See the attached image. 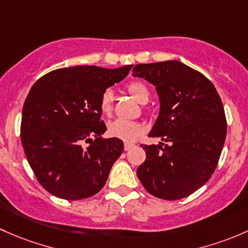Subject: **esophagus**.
<instances>
[{
	"label": "esophagus",
	"instance_id": "obj_1",
	"mask_svg": "<svg viewBox=\"0 0 248 248\" xmlns=\"http://www.w3.org/2000/svg\"><path fill=\"white\" fill-rule=\"evenodd\" d=\"M135 145L132 144V143H124V150L125 152H127V150H130V149H132V148H134Z\"/></svg>",
	"mask_w": 248,
	"mask_h": 248
}]
</instances>
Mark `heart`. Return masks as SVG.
<instances>
[{
	"label": "heart",
	"instance_id": "b5f03b06",
	"mask_svg": "<svg viewBox=\"0 0 248 248\" xmlns=\"http://www.w3.org/2000/svg\"><path fill=\"white\" fill-rule=\"evenodd\" d=\"M127 92L136 99L139 103L147 104L149 100V89L141 81H132L127 85ZM114 106V94L112 89H106L103 92L99 100L100 111L105 116H111ZM107 132L111 137L131 142L143 134V126L139 122L125 121V119H114L107 125Z\"/></svg>",
	"mask_w": 248,
	"mask_h": 248
}]
</instances>
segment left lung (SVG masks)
I'll return each instance as SVG.
<instances>
[{"label":"left lung","mask_w":248,"mask_h":248,"mask_svg":"<svg viewBox=\"0 0 248 248\" xmlns=\"http://www.w3.org/2000/svg\"><path fill=\"white\" fill-rule=\"evenodd\" d=\"M132 71L156 88L160 113L149 137L162 141L141 144L145 161L137 177L155 197H187L210 179L221 156L227 134L221 98L209 78L178 61L137 64Z\"/></svg>","instance_id":"1"}]
</instances>
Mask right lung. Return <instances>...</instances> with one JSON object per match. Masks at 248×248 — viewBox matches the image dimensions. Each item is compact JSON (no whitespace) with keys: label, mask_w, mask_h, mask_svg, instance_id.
<instances>
[{"label":"right lung","mask_w":248,"mask_h":248,"mask_svg":"<svg viewBox=\"0 0 248 248\" xmlns=\"http://www.w3.org/2000/svg\"><path fill=\"white\" fill-rule=\"evenodd\" d=\"M131 68L56 69L32 86L22 108L20 136L38 183L51 195L78 201L104 187L124 143L101 139L106 125L100 121L99 100Z\"/></svg>","instance_id":"obj_1"}]
</instances>
